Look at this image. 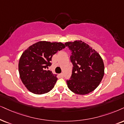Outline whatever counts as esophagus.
I'll return each mask as SVG.
<instances>
[{"label": "esophagus", "mask_w": 124, "mask_h": 124, "mask_svg": "<svg viewBox=\"0 0 124 124\" xmlns=\"http://www.w3.org/2000/svg\"><path fill=\"white\" fill-rule=\"evenodd\" d=\"M59 76L61 77H62V78H63V73H61L60 74H59Z\"/></svg>", "instance_id": "34e87169"}]
</instances>
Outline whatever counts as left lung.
Returning a JSON list of instances; mask_svg holds the SVG:
<instances>
[{
    "label": "left lung",
    "mask_w": 124,
    "mask_h": 124,
    "mask_svg": "<svg viewBox=\"0 0 124 124\" xmlns=\"http://www.w3.org/2000/svg\"><path fill=\"white\" fill-rule=\"evenodd\" d=\"M71 51V77L66 81L73 93L87 94L98 87L104 75V64L100 54L82 40L65 43Z\"/></svg>",
    "instance_id": "8db88e82"
}]
</instances>
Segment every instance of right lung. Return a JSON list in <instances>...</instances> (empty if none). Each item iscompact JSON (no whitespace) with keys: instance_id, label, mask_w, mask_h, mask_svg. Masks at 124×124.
I'll list each match as a JSON object with an SVG mask.
<instances>
[{"instance_id":"right-lung-1","label":"right lung","mask_w":124,"mask_h":124,"mask_svg":"<svg viewBox=\"0 0 124 124\" xmlns=\"http://www.w3.org/2000/svg\"><path fill=\"white\" fill-rule=\"evenodd\" d=\"M66 47L61 42L40 41L27 48L19 62L20 77L30 92L36 94L47 93L57 82V75L48 70L53 55Z\"/></svg>"}]
</instances>
